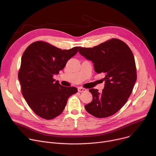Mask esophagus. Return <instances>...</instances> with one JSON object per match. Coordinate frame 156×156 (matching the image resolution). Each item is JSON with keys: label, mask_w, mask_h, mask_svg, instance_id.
I'll list each match as a JSON object with an SVG mask.
<instances>
[{"label": "esophagus", "mask_w": 156, "mask_h": 156, "mask_svg": "<svg viewBox=\"0 0 156 156\" xmlns=\"http://www.w3.org/2000/svg\"><path fill=\"white\" fill-rule=\"evenodd\" d=\"M86 91H87V89H85V88H83L82 87L78 88V91H79V92H85Z\"/></svg>", "instance_id": "obj_1"}]
</instances>
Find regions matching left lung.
<instances>
[{
  "label": "left lung",
  "instance_id": "8db88e82",
  "mask_svg": "<svg viewBox=\"0 0 156 156\" xmlns=\"http://www.w3.org/2000/svg\"><path fill=\"white\" fill-rule=\"evenodd\" d=\"M79 53L92 61L97 74L104 73L105 87L101 93L91 88V103L86 111L96 117L111 116L120 110L130 96L136 80L134 56L123 41L112 39L93 48L79 47Z\"/></svg>",
  "mask_w": 156,
  "mask_h": 156
}]
</instances>
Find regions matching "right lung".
I'll list each match as a JSON object with an SVG mask.
<instances>
[{"label": "right lung", "instance_id": "obj_1", "mask_svg": "<svg viewBox=\"0 0 156 156\" xmlns=\"http://www.w3.org/2000/svg\"><path fill=\"white\" fill-rule=\"evenodd\" d=\"M78 49L75 47L61 50L37 41L24 51L18 73L22 94L31 109L41 117L50 120L61 114L69 97L77 93V88L62 86L53 77L65 68Z\"/></svg>", "mask_w": 156, "mask_h": 156}]
</instances>
